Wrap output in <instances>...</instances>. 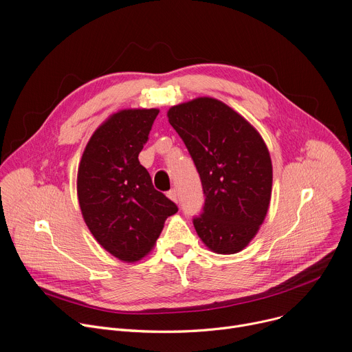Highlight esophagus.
I'll return each mask as SVG.
<instances>
[{
  "label": "esophagus",
  "mask_w": 352,
  "mask_h": 352,
  "mask_svg": "<svg viewBox=\"0 0 352 352\" xmlns=\"http://www.w3.org/2000/svg\"><path fill=\"white\" fill-rule=\"evenodd\" d=\"M167 197H168L171 201H174L175 204L178 202V192H177V189H170L168 192H167Z\"/></svg>",
  "instance_id": "obj_1"
}]
</instances>
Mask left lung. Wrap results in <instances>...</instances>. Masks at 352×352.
I'll return each mask as SVG.
<instances>
[{
    "instance_id": "obj_1",
    "label": "left lung",
    "mask_w": 352,
    "mask_h": 352,
    "mask_svg": "<svg viewBox=\"0 0 352 352\" xmlns=\"http://www.w3.org/2000/svg\"><path fill=\"white\" fill-rule=\"evenodd\" d=\"M168 122L185 143L199 174L205 204L192 221L217 254L241 251L267 216L272 164L260 133L214 98L173 107Z\"/></svg>"
}]
</instances>
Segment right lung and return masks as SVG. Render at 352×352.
I'll return each mask as SVG.
<instances>
[{
  "mask_svg": "<svg viewBox=\"0 0 352 352\" xmlns=\"http://www.w3.org/2000/svg\"><path fill=\"white\" fill-rule=\"evenodd\" d=\"M158 109H123L94 132L82 153L77 194L85 225L108 252L135 263L155 244L177 205L160 192L139 153Z\"/></svg>",
  "mask_w": 352,
  "mask_h": 352,
  "instance_id": "add662e5",
  "label": "right lung"
}]
</instances>
